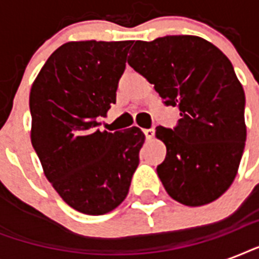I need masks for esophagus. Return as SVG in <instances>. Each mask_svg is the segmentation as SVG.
Wrapping results in <instances>:
<instances>
[{"instance_id":"1","label":"esophagus","mask_w":259,"mask_h":259,"mask_svg":"<svg viewBox=\"0 0 259 259\" xmlns=\"http://www.w3.org/2000/svg\"><path fill=\"white\" fill-rule=\"evenodd\" d=\"M144 133H145L146 138L148 140H152V138L154 137V130L153 129H145L144 130Z\"/></svg>"}]
</instances>
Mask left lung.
Returning <instances> with one entry per match:
<instances>
[{
	"instance_id": "1",
	"label": "left lung",
	"mask_w": 259,
	"mask_h": 259,
	"mask_svg": "<svg viewBox=\"0 0 259 259\" xmlns=\"http://www.w3.org/2000/svg\"><path fill=\"white\" fill-rule=\"evenodd\" d=\"M130 67L177 106L175 129L156 127L166 146L157 175L172 199L189 207L217 200L237 176L246 141L245 91L229 58L199 36L138 40Z\"/></svg>"
}]
</instances>
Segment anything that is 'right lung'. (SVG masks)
I'll list each match as a JSON object with an SVG mask.
<instances>
[{"label":"right lung","mask_w":259,"mask_h":259,"mask_svg":"<svg viewBox=\"0 0 259 259\" xmlns=\"http://www.w3.org/2000/svg\"><path fill=\"white\" fill-rule=\"evenodd\" d=\"M133 41H68L51 55L29 94L30 141L59 196L87 215L117 208L129 192L145 134L101 132L115 103Z\"/></svg>","instance_id":"add662e5"}]
</instances>
